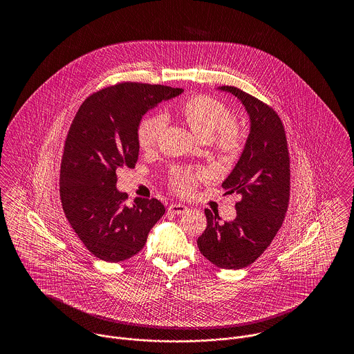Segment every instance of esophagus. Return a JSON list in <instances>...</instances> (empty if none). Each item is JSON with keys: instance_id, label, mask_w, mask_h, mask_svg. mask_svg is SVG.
<instances>
[{"instance_id": "34e87169", "label": "esophagus", "mask_w": 354, "mask_h": 354, "mask_svg": "<svg viewBox=\"0 0 354 354\" xmlns=\"http://www.w3.org/2000/svg\"><path fill=\"white\" fill-rule=\"evenodd\" d=\"M187 205H185V204H171L169 207V211L171 212V214H175V215H183V214H185L187 212Z\"/></svg>"}]
</instances>
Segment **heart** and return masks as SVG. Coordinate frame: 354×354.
Instances as JSON below:
<instances>
[{
    "label": "heart",
    "instance_id": "heart-1",
    "mask_svg": "<svg viewBox=\"0 0 354 354\" xmlns=\"http://www.w3.org/2000/svg\"><path fill=\"white\" fill-rule=\"evenodd\" d=\"M179 115L203 142L211 143L223 152H234L240 147L243 134L232 123V114L225 104L207 97L198 95L183 102L178 110ZM166 127V118L153 114L143 119L138 126V145L143 151H151ZM196 178L182 169H174L169 175L171 185L182 194H188L195 187Z\"/></svg>",
    "mask_w": 354,
    "mask_h": 354
}]
</instances>
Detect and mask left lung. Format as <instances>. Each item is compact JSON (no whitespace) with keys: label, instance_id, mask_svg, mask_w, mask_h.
I'll list each match as a JSON object with an SVG mask.
<instances>
[{"label":"left lung","instance_id":"1","mask_svg":"<svg viewBox=\"0 0 354 354\" xmlns=\"http://www.w3.org/2000/svg\"><path fill=\"white\" fill-rule=\"evenodd\" d=\"M220 91L235 95L250 117V134L234 169L223 182L225 195L240 196L236 218L220 223L205 209L207 228L198 239L203 256L224 270H241L264 252L280 230L289 202V153L279 115L234 86Z\"/></svg>","mask_w":354,"mask_h":354}]
</instances>
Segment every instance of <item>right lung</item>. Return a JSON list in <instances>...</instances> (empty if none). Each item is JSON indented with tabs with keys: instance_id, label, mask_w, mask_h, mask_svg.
I'll return each mask as SVG.
<instances>
[{
	"instance_id": "right-lung-1",
	"label": "right lung",
	"mask_w": 354,
	"mask_h": 354,
	"mask_svg": "<svg viewBox=\"0 0 354 354\" xmlns=\"http://www.w3.org/2000/svg\"><path fill=\"white\" fill-rule=\"evenodd\" d=\"M183 91L162 84H115L90 95L74 117L61 163V202L74 232L103 261L133 257L165 215L158 199L136 198L127 207V194L117 188V171L135 167L143 115Z\"/></svg>"
}]
</instances>
